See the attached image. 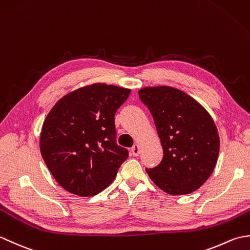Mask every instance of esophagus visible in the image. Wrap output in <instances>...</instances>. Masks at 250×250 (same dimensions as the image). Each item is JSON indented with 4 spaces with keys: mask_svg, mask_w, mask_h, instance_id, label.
Here are the masks:
<instances>
[{
    "mask_svg": "<svg viewBox=\"0 0 250 250\" xmlns=\"http://www.w3.org/2000/svg\"><path fill=\"white\" fill-rule=\"evenodd\" d=\"M131 151H132V155H133L134 157H137V156L140 155V152H141V148H140L139 145L135 144L133 147L131 148Z\"/></svg>",
    "mask_w": 250,
    "mask_h": 250,
    "instance_id": "34e87169",
    "label": "esophagus"
}]
</instances>
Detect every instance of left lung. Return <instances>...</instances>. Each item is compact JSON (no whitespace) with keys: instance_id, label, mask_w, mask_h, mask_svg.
Masks as SVG:
<instances>
[{"instance_id":"obj_1","label":"left lung","mask_w":250,"mask_h":250,"mask_svg":"<svg viewBox=\"0 0 250 250\" xmlns=\"http://www.w3.org/2000/svg\"><path fill=\"white\" fill-rule=\"evenodd\" d=\"M140 99L153 117L163 148L159 166L146 168L151 180L168 194L198 190L213 173L219 153V135L206 109L176 88L146 87Z\"/></svg>"}]
</instances>
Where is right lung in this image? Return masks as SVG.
<instances>
[{"mask_svg": "<svg viewBox=\"0 0 250 250\" xmlns=\"http://www.w3.org/2000/svg\"><path fill=\"white\" fill-rule=\"evenodd\" d=\"M131 90L93 83L60 99L47 115L41 153L62 188L81 196L113 183L129 151L116 142L115 114Z\"/></svg>", "mask_w": 250, "mask_h": 250, "instance_id": "add662e5", "label": "right lung"}]
</instances>
